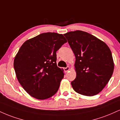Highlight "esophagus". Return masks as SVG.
Masks as SVG:
<instances>
[{"mask_svg":"<svg viewBox=\"0 0 120 120\" xmlns=\"http://www.w3.org/2000/svg\"><path fill=\"white\" fill-rule=\"evenodd\" d=\"M69 70H70V67H69V66H67V67L65 68H64V71H65V73L68 71Z\"/></svg>","mask_w":120,"mask_h":120,"instance_id":"esophagus-1","label":"esophagus"}]
</instances>
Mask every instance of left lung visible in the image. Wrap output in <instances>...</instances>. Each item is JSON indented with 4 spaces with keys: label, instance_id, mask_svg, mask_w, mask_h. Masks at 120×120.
Instances as JSON below:
<instances>
[{
    "label": "left lung",
    "instance_id": "obj_1",
    "mask_svg": "<svg viewBox=\"0 0 120 120\" xmlns=\"http://www.w3.org/2000/svg\"><path fill=\"white\" fill-rule=\"evenodd\" d=\"M75 56L76 78L71 82L76 93L93 96L101 92L113 74L114 62L109 46L89 33L77 30L64 34Z\"/></svg>",
    "mask_w": 120,
    "mask_h": 120
}]
</instances>
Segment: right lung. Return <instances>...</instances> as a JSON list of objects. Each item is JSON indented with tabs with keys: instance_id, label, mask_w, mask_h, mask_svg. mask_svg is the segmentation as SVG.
Returning a JSON list of instances; mask_svg holds the SVG:
<instances>
[{
	"instance_id": "1",
	"label": "right lung",
	"mask_w": 120,
	"mask_h": 120,
	"mask_svg": "<svg viewBox=\"0 0 120 120\" xmlns=\"http://www.w3.org/2000/svg\"><path fill=\"white\" fill-rule=\"evenodd\" d=\"M67 41L62 34H41L26 41L14 59L19 83L30 96L46 99L58 90L64 69L57 67L56 52Z\"/></svg>"
}]
</instances>
